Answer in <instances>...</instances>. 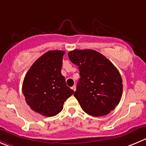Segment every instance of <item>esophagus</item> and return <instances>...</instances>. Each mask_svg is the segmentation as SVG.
Returning a JSON list of instances; mask_svg holds the SVG:
<instances>
[{
    "instance_id": "1",
    "label": "esophagus",
    "mask_w": 146,
    "mask_h": 146,
    "mask_svg": "<svg viewBox=\"0 0 146 146\" xmlns=\"http://www.w3.org/2000/svg\"><path fill=\"white\" fill-rule=\"evenodd\" d=\"M72 90H74V91H75L76 90V86H73V87H72Z\"/></svg>"
}]
</instances>
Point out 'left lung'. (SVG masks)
Wrapping results in <instances>:
<instances>
[{"mask_svg": "<svg viewBox=\"0 0 146 146\" xmlns=\"http://www.w3.org/2000/svg\"><path fill=\"white\" fill-rule=\"evenodd\" d=\"M68 56L80 70L74 96L83 110L95 117L109 114L119 104L123 92V80L117 68L95 50L74 49Z\"/></svg>", "mask_w": 146, "mask_h": 146, "instance_id": "obj_1", "label": "left lung"}]
</instances>
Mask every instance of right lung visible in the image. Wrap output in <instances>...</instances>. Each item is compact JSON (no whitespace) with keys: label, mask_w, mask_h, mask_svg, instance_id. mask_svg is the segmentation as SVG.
<instances>
[{"label":"right lung","mask_w":146,"mask_h":146,"mask_svg":"<svg viewBox=\"0 0 146 146\" xmlns=\"http://www.w3.org/2000/svg\"><path fill=\"white\" fill-rule=\"evenodd\" d=\"M65 51H48L31 66L24 77L22 91L31 109L52 117L63 109L64 102L74 93L61 73Z\"/></svg>","instance_id":"add662e5"}]
</instances>
